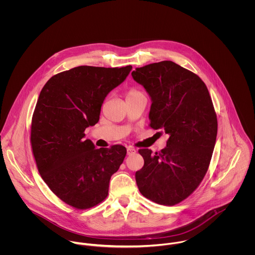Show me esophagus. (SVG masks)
I'll return each mask as SVG.
<instances>
[{
    "mask_svg": "<svg viewBox=\"0 0 255 255\" xmlns=\"http://www.w3.org/2000/svg\"><path fill=\"white\" fill-rule=\"evenodd\" d=\"M127 152H128V155H132V154H134L136 152V150L133 147L128 146V149H127Z\"/></svg>",
    "mask_w": 255,
    "mask_h": 255,
    "instance_id": "obj_1",
    "label": "esophagus"
}]
</instances>
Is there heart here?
Masks as SVG:
<instances>
[{
  "label": "heart",
  "mask_w": 255,
  "mask_h": 255,
  "mask_svg": "<svg viewBox=\"0 0 255 255\" xmlns=\"http://www.w3.org/2000/svg\"><path fill=\"white\" fill-rule=\"evenodd\" d=\"M138 93H140V92H138V91H136V90H131V91H129V93L128 94V97L132 96V95H135V94H138Z\"/></svg>",
  "instance_id": "obj_1"
}]
</instances>
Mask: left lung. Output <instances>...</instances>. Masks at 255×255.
<instances>
[{"instance_id": "8db88e82", "label": "left lung", "mask_w": 255, "mask_h": 255, "mask_svg": "<svg viewBox=\"0 0 255 255\" xmlns=\"http://www.w3.org/2000/svg\"><path fill=\"white\" fill-rule=\"evenodd\" d=\"M132 78L151 99L150 127L169 134L159 153L140 149L143 168L135 173L146 198L175 205L203 180L216 143L217 118L205 83L171 61L136 68Z\"/></svg>"}]
</instances>
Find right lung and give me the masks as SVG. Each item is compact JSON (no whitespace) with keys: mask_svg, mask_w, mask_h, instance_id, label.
Masks as SVG:
<instances>
[{"mask_svg":"<svg viewBox=\"0 0 255 255\" xmlns=\"http://www.w3.org/2000/svg\"><path fill=\"white\" fill-rule=\"evenodd\" d=\"M131 69L76 67L52 76L40 92L31 123L37 168L50 189L77 209L107 197L110 179L126 157L124 146L95 148L84 130L98 123L105 98Z\"/></svg>","mask_w":255,"mask_h":255,"instance_id":"1","label":"right lung"}]
</instances>
